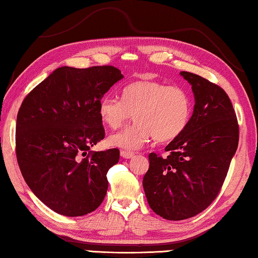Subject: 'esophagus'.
I'll list each match as a JSON object with an SVG mask.
<instances>
[{"instance_id": "34e87169", "label": "esophagus", "mask_w": 258, "mask_h": 258, "mask_svg": "<svg viewBox=\"0 0 258 258\" xmlns=\"http://www.w3.org/2000/svg\"><path fill=\"white\" fill-rule=\"evenodd\" d=\"M120 155H121V157H124V159H132V157H134L136 154L132 153V152H128V151H121Z\"/></svg>"}]
</instances>
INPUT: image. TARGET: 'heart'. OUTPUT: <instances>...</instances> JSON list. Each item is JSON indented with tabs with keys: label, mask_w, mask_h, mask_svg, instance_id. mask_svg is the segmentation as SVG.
Wrapping results in <instances>:
<instances>
[{
	"label": "heart",
	"mask_w": 258,
	"mask_h": 258,
	"mask_svg": "<svg viewBox=\"0 0 258 258\" xmlns=\"http://www.w3.org/2000/svg\"><path fill=\"white\" fill-rule=\"evenodd\" d=\"M190 95L178 86L155 80H140L126 86L121 99L105 95L98 106L99 117L110 128H119L133 114L136 122L109 138L113 147L138 151L155 138L168 142L178 138L190 121Z\"/></svg>",
	"instance_id": "heart-1"
}]
</instances>
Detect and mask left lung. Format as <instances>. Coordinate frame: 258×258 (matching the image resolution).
I'll use <instances>...</instances> for the list:
<instances>
[{"mask_svg":"<svg viewBox=\"0 0 258 258\" xmlns=\"http://www.w3.org/2000/svg\"><path fill=\"white\" fill-rule=\"evenodd\" d=\"M180 75L192 86L194 113L166 147L168 156L149 154L142 180L151 209L174 221L195 217L214 202L239 145L236 113L226 91L194 73Z\"/></svg>","mask_w":258,"mask_h":258,"instance_id":"8db88e82","label":"left lung"}]
</instances>
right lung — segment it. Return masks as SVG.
Listing matches in <instances>:
<instances>
[{
    "label": "right lung",
    "instance_id": "add662e5",
    "mask_svg": "<svg viewBox=\"0 0 258 258\" xmlns=\"http://www.w3.org/2000/svg\"><path fill=\"white\" fill-rule=\"evenodd\" d=\"M124 76L113 66L60 67L23 101L16 121V156L26 184L46 206L66 217L95 211L119 149L90 151L104 139L99 102Z\"/></svg>",
    "mask_w": 258,
    "mask_h": 258
}]
</instances>
